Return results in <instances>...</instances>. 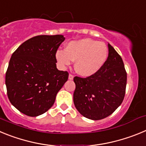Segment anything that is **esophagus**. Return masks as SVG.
Instances as JSON below:
<instances>
[{"label":"esophagus","instance_id":"34e87169","mask_svg":"<svg viewBox=\"0 0 146 146\" xmlns=\"http://www.w3.org/2000/svg\"><path fill=\"white\" fill-rule=\"evenodd\" d=\"M73 78H74V75H73L72 74H69V79L70 80H73Z\"/></svg>","mask_w":146,"mask_h":146}]
</instances>
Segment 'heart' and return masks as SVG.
<instances>
[{"label": "heart", "instance_id": "b5f03b06", "mask_svg": "<svg viewBox=\"0 0 146 146\" xmlns=\"http://www.w3.org/2000/svg\"><path fill=\"white\" fill-rule=\"evenodd\" d=\"M108 50L102 42L91 38L72 41L67 44L66 50H58L55 57L58 64L65 67L75 61V70L82 76L96 73L103 66L108 57Z\"/></svg>", "mask_w": 146, "mask_h": 146}]
</instances>
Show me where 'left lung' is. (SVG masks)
Wrapping results in <instances>:
<instances>
[{
    "label": "left lung",
    "instance_id": "left-lung-1",
    "mask_svg": "<svg viewBox=\"0 0 146 146\" xmlns=\"http://www.w3.org/2000/svg\"><path fill=\"white\" fill-rule=\"evenodd\" d=\"M108 45V58L96 73L74 77L75 108L91 120L103 119L111 115L121 104L126 93L127 74L123 60L111 45Z\"/></svg>",
    "mask_w": 146,
    "mask_h": 146
}]
</instances>
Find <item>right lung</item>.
I'll return each instance as SVG.
<instances>
[{"mask_svg": "<svg viewBox=\"0 0 146 146\" xmlns=\"http://www.w3.org/2000/svg\"><path fill=\"white\" fill-rule=\"evenodd\" d=\"M65 38L40 35L25 41L13 52L6 72L8 98L28 116L42 115L55 102L69 77L56 68L55 54Z\"/></svg>", "mask_w": 146, "mask_h": 146, "instance_id": "add662e5", "label": "right lung"}]
</instances>
